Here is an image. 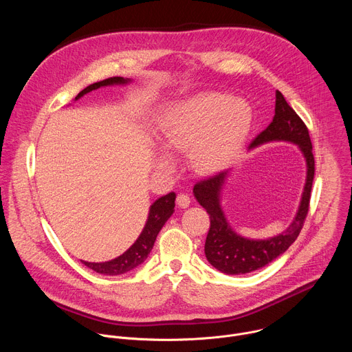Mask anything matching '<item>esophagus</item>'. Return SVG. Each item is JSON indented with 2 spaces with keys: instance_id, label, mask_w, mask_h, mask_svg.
<instances>
[{
  "instance_id": "34e87169",
  "label": "esophagus",
  "mask_w": 352,
  "mask_h": 352,
  "mask_svg": "<svg viewBox=\"0 0 352 352\" xmlns=\"http://www.w3.org/2000/svg\"><path fill=\"white\" fill-rule=\"evenodd\" d=\"M177 205H178L181 209L189 208V205H190V197H189L186 193H179V195L177 196Z\"/></svg>"
}]
</instances>
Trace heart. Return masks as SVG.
I'll use <instances>...</instances> for the list:
<instances>
[{
	"instance_id": "obj_1",
	"label": "heart",
	"mask_w": 352,
	"mask_h": 352,
	"mask_svg": "<svg viewBox=\"0 0 352 352\" xmlns=\"http://www.w3.org/2000/svg\"><path fill=\"white\" fill-rule=\"evenodd\" d=\"M252 117V109L243 100L217 91L197 93L167 107L159 124V140L170 155L188 152L196 171L213 173L238 153ZM157 167L168 170L170 159L157 157Z\"/></svg>"
}]
</instances>
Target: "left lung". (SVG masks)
<instances>
[{
	"mask_svg": "<svg viewBox=\"0 0 352 352\" xmlns=\"http://www.w3.org/2000/svg\"><path fill=\"white\" fill-rule=\"evenodd\" d=\"M270 142H288L296 144L307 164L305 185L300 195L298 210L291 224L280 234L263 239L246 238L238 234L228 223L223 206L221 192L232 171L228 168L214 177L197 182L193 196L210 216V230L206 236L205 255L209 263L226 274L252 273L272 263L294 243L304 226L309 209L311 189L315 175V159L307 125L285 102L281 91H276L273 121L249 144L252 150Z\"/></svg>",
	"mask_w": 352,
	"mask_h": 352,
	"instance_id": "1",
	"label": "left lung"
}]
</instances>
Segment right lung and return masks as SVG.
<instances>
[{
  "label": "right lung",
  "instance_id": "add662e5",
  "mask_svg": "<svg viewBox=\"0 0 352 352\" xmlns=\"http://www.w3.org/2000/svg\"><path fill=\"white\" fill-rule=\"evenodd\" d=\"M131 82H132V79H129V78L114 76V78L104 79L102 82L91 83L87 87H85L75 97V102L91 90H97V89L104 87V86H114V85L125 86V85H129ZM175 197H177V195L174 192H170L168 195L159 197L156 202L152 204V206L148 208L147 220H146V224H144L142 232L139 234L136 241L125 250L122 255H120L118 258L111 259L109 262L96 263V262L82 261V263L85 266H87L89 269L94 270L96 273L106 274V276H120V274L128 273V272L136 269L138 266H140L147 259L150 250L153 249L155 241H156L160 230L163 228V226L167 223V220L174 213Z\"/></svg>",
  "mask_w": 352,
  "mask_h": 352
}]
</instances>
